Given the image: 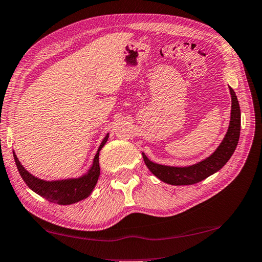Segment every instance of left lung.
<instances>
[{
  "label": "left lung",
  "instance_id": "1",
  "mask_svg": "<svg viewBox=\"0 0 262 262\" xmlns=\"http://www.w3.org/2000/svg\"><path fill=\"white\" fill-rule=\"evenodd\" d=\"M231 95V116L230 123L225 139L219 145L217 149L199 163L188 166V167H173L152 163L143 154L144 163L151 173L156 175L165 183L173 185H190L201 182L210 175L216 173L227 164L238 143L241 133V108L234 89L229 87Z\"/></svg>",
  "mask_w": 262,
  "mask_h": 262
}]
</instances>
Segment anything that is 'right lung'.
I'll list each match as a JSON object with an SVG mask.
<instances>
[{"mask_svg": "<svg viewBox=\"0 0 262 262\" xmlns=\"http://www.w3.org/2000/svg\"><path fill=\"white\" fill-rule=\"evenodd\" d=\"M108 139V134L104 137L101 145H99L97 154L94 158V163L92 168L88 170L87 174L79 179H70L61 181H45L33 177L27 170L23 167L20 161L18 160L17 156L13 154L18 172L20 174L25 183L32 189L33 191L40 194L47 201L51 203L59 204V205H71V204L78 203L82 199L87 198L97 183V180L101 173L99 168V151L105 145Z\"/></svg>", "mask_w": 262, "mask_h": 262, "instance_id": "obj_1", "label": "right lung"}]
</instances>
